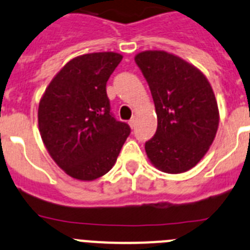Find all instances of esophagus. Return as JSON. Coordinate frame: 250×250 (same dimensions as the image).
Returning a JSON list of instances; mask_svg holds the SVG:
<instances>
[{"label":"esophagus","mask_w":250,"mask_h":250,"mask_svg":"<svg viewBox=\"0 0 250 250\" xmlns=\"http://www.w3.org/2000/svg\"><path fill=\"white\" fill-rule=\"evenodd\" d=\"M128 123H129V127L130 128L136 127V123H137V118H136V117H133V118H132V120H130Z\"/></svg>","instance_id":"obj_1"}]
</instances>
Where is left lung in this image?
<instances>
[{
  "label": "left lung",
  "instance_id": "1",
  "mask_svg": "<svg viewBox=\"0 0 250 250\" xmlns=\"http://www.w3.org/2000/svg\"><path fill=\"white\" fill-rule=\"evenodd\" d=\"M150 88L158 125L146 143L150 163L178 174L197 166L217 134L219 109L201 69L166 51H143L134 57Z\"/></svg>",
  "mask_w": 250,
  "mask_h": 250
}]
</instances>
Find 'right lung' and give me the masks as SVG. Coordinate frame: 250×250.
I'll return each instance as SVG.
<instances>
[{"label": "right lung", "instance_id": "1", "mask_svg": "<svg viewBox=\"0 0 250 250\" xmlns=\"http://www.w3.org/2000/svg\"><path fill=\"white\" fill-rule=\"evenodd\" d=\"M123 56H77L49 82L38 104V129L49 156L78 181H94L112 169L129 136L127 123L111 114L105 84Z\"/></svg>", "mask_w": 250, "mask_h": 250}]
</instances>
